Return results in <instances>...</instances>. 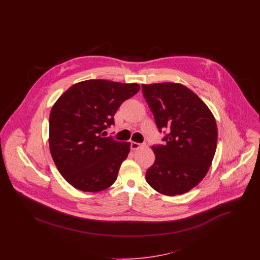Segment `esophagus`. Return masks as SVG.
Returning a JSON list of instances; mask_svg holds the SVG:
<instances>
[{
  "instance_id": "1",
  "label": "esophagus",
  "mask_w": 260,
  "mask_h": 260,
  "mask_svg": "<svg viewBox=\"0 0 260 260\" xmlns=\"http://www.w3.org/2000/svg\"><path fill=\"white\" fill-rule=\"evenodd\" d=\"M146 144L145 143H143V144H140V143H137V142H132L131 143V149L132 150H137L138 148H141V147H143V146H145Z\"/></svg>"
}]
</instances>
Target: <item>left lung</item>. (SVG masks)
<instances>
[{"instance_id":"obj_1","label":"left lung","mask_w":260,"mask_h":260,"mask_svg":"<svg viewBox=\"0 0 260 260\" xmlns=\"http://www.w3.org/2000/svg\"><path fill=\"white\" fill-rule=\"evenodd\" d=\"M143 96L164 144L153 145L155 161L146 172L149 185L175 196L198 185L209 172L217 143L215 119L198 95L177 83L142 85Z\"/></svg>"}]
</instances>
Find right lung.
Returning a JSON list of instances; mask_svg holds the SVG:
<instances>
[{
	"mask_svg": "<svg viewBox=\"0 0 260 260\" xmlns=\"http://www.w3.org/2000/svg\"><path fill=\"white\" fill-rule=\"evenodd\" d=\"M138 84L87 80L69 87L50 115L51 157L64 179L83 192H99L116 181L129 142L103 137L124 100L138 92Z\"/></svg>",
	"mask_w": 260,
	"mask_h": 260,
	"instance_id": "obj_1",
	"label": "right lung"
}]
</instances>
